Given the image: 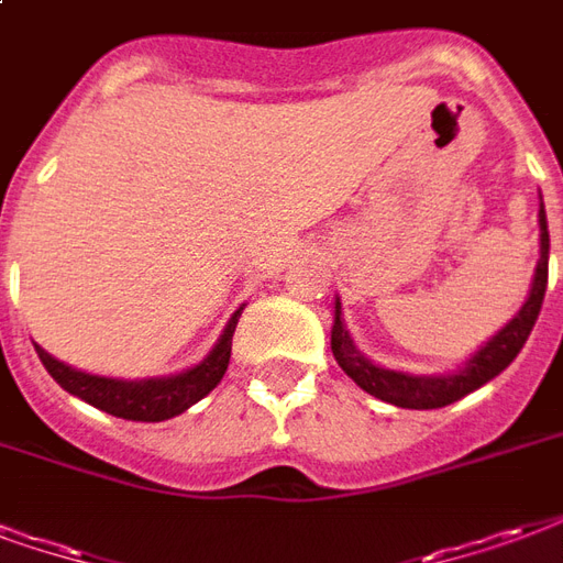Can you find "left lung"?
<instances>
[{
  "mask_svg": "<svg viewBox=\"0 0 563 563\" xmlns=\"http://www.w3.org/2000/svg\"><path fill=\"white\" fill-rule=\"evenodd\" d=\"M540 225V257L534 266V278L528 287V297L517 314L507 320L505 327L498 329L496 335L489 338L487 344H481L472 356L457 365V371H445V374H409V371H395V367L377 365L374 358H367L353 338L346 332L344 308L341 297H335V320H332V356L341 365L346 377L353 379L358 388H365L367 395L379 397L386 404H395L400 409H439L454 404L468 391L487 386L489 379L498 377L517 353L526 346L531 329L538 323L540 306H543V294H547L549 278V228H547V210H543V198H540L538 210Z\"/></svg>",
  "mask_w": 563,
  "mask_h": 563,
  "instance_id": "left-lung-1",
  "label": "left lung"
}]
</instances>
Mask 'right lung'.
Instances as JSON below:
<instances>
[{
    "mask_svg": "<svg viewBox=\"0 0 563 563\" xmlns=\"http://www.w3.org/2000/svg\"><path fill=\"white\" fill-rule=\"evenodd\" d=\"M243 306L231 314L213 350L198 365L184 367L168 377H103V374H88L74 365H65L62 358L49 356L41 344H35V350L49 371V377L79 400L103 409L109 416L126 418V421H166L210 395L219 386V379L225 377L228 362H231V338H234L236 320L243 314Z\"/></svg>",
    "mask_w": 563,
    "mask_h": 563,
    "instance_id": "add662e5",
    "label": "right lung"
}]
</instances>
